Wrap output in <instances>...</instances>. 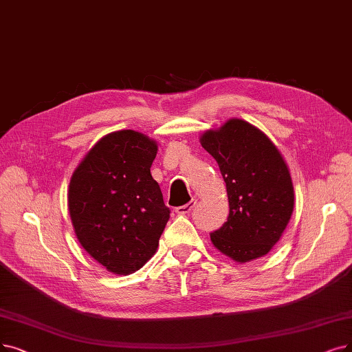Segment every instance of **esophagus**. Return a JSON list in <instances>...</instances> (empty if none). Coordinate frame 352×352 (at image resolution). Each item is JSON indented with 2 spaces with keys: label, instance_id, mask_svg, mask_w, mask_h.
Returning <instances> with one entry per match:
<instances>
[{
  "label": "esophagus",
  "instance_id": "34e87169",
  "mask_svg": "<svg viewBox=\"0 0 352 352\" xmlns=\"http://www.w3.org/2000/svg\"><path fill=\"white\" fill-rule=\"evenodd\" d=\"M196 205V201L195 199H192L190 202H188V204H185V205H182V206H177L176 208V212L179 214V215H186V214H189L190 210L193 209V206Z\"/></svg>",
  "mask_w": 352,
  "mask_h": 352
}]
</instances>
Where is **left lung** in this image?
Returning <instances> with one entry per match:
<instances>
[{
  "mask_svg": "<svg viewBox=\"0 0 352 352\" xmlns=\"http://www.w3.org/2000/svg\"><path fill=\"white\" fill-rule=\"evenodd\" d=\"M227 185L230 215L210 241L238 263L263 257L290 221L294 193L289 168L270 138L243 120L201 137Z\"/></svg>",
  "mask_w": 352,
  "mask_h": 352,
  "instance_id": "8db88e82",
  "label": "left lung"
}]
</instances>
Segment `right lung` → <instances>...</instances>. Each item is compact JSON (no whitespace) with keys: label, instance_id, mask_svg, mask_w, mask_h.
Returning a JSON list of instances; mask_svg holds the SVG:
<instances>
[{"label":"right lung","instance_id":"right-lung-1","mask_svg":"<svg viewBox=\"0 0 352 352\" xmlns=\"http://www.w3.org/2000/svg\"><path fill=\"white\" fill-rule=\"evenodd\" d=\"M157 144L122 130L102 137L70 179L69 214L82 247L108 272L130 274L157 250L170 218L151 177Z\"/></svg>","mask_w":352,"mask_h":352}]
</instances>
